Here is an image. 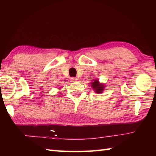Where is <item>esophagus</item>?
I'll return each instance as SVG.
<instances>
[{
    "label": "esophagus",
    "mask_w": 156,
    "mask_h": 156,
    "mask_svg": "<svg viewBox=\"0 0 156 156\" xmlns=\"http://www.w3.org/2000/svg\"><path fill=\"white\" fill-rule=\"evenodd\" d=\"M71 80H72V82H77V81H78V78H76V77H72V78H71Z\"/></svg>",
    "instance_id": "obj_1"
}]
</instances>
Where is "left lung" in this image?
Wrapping results in <instances>:
<instances>
[{
	"label": "left lung",
	"instance_id": "obj_1",
	"mask_svg": "<svg viewBox=\"0 0 156 156\" xmlns=\"http://www.w3.org/2000/svg\"><path fill=\"white\" fill-rule=\"evenodd\" d=\"M92 87L93 88L94 90L97 93H100L104 90V86L102 84H99V82L97 80H95L93 82H92Z\"/></svg>",
	"mask_w": 156,
	"mask_h": 156
}]
</instances>
